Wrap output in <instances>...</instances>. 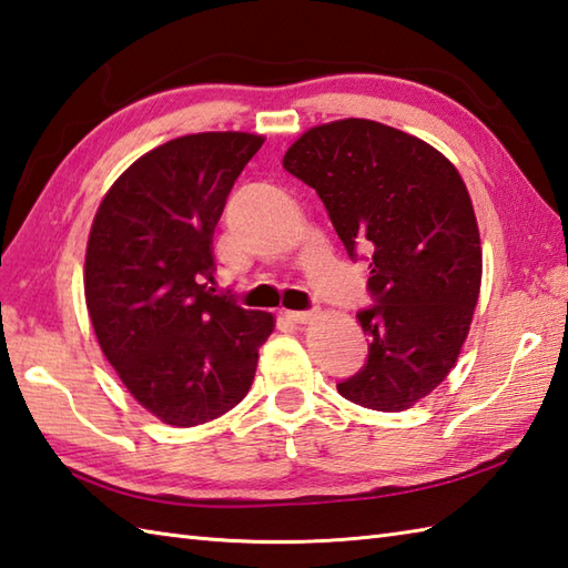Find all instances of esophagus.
I'll return each mask as SVG.
<instances>
[{"label":"esophagus","mask_w":568,"mask_h":568,"mask_svg":"<svg viewBox=\"0 0 568 568\" xmlns=\"http://www.w3.org/2000/svg\"><path fill=\"white\" fill-rule=\"evenodd\" d=\"M284 316L292 323H306L316 316V311H284Z\"/></svg>","instance_id":"34e87169"}]
</instances>
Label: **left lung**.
<instances>
[{"label":"left lung","instance_id":"1","mask_svg":"<svg viewBox=\"0 0 568 568\" xmlns=\"http://www.w3.org/2000/svg\"><path fill=\"white\" fill-rule=\"evenodd\" d=\"M284 169L318 193L353 262L367 252L373 306L361 373L338 392L377 412H404L436 389L466 341L483 252L466 183L422 139L373 120L301 134Z\"/></svg>","mask_w":568,"mask_h":568}]
</instances>
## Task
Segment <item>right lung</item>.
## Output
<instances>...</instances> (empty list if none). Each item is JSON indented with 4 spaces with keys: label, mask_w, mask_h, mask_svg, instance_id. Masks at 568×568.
Returning <instances> with one entry per match:
<instances>
[{
    "label": "right lung",
    "mask_w": 568,
    "mask_h": 568,
    "mask_svg": "<svg viewBox=\"0 0 568 568\" xmlns=\"http://www.w3.org/2000/svg\"><path fill=\"white\" fill-rule=\"evenodd\" d=\"M264 136L171 139L112 183L90 227L85 304L124 387L171 426L235 407L254 379L272 314L215 294L213 233Z\"/></svg>",
    "instance_id": "add662e5"
}]
</instances>
